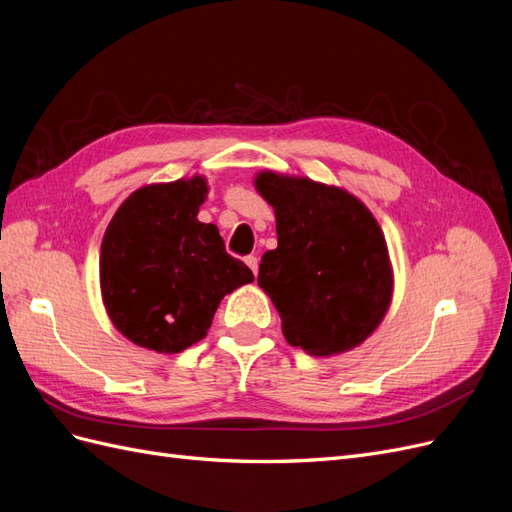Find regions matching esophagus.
I'll use <instances>...</instances> for the list:
<instances>
[{
  "mask_svg": "<svg viewBox=\"0 0 512 512\" xmlns=\"http://www.w3.org/2000/svg\"><path fill=\"white\" fill-rule=\"evenodd\" d=\"M245 265L254 271V275L258 273V258L256 256H245Z\"/></svg>",
  "mask_w": 512,
  "mask_h": 512,
  "instance_id": "obj_1",
  "label": "esophagus"
}]
</instances>
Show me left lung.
Returning <instances> with one entry per match:
<instances>
[{
    "mask_svg": "<svg viewBox=\"0 0 512 512\" xmlns=\"http://www.w3.org/2000/svg\"><path fill=\"white\" fill-rule=\"evenodd\" d=\"M256 188L275 209L277 228L258 286L280 312L288 344L331 356L365 342L393 292L389 250L374 215L346 190L309 179L260 173Z\"/></svg>",
    "mask_w": 512,
    "mask_h": 512,
    "instance_id": "8db88e82",
    "label": "left lung"
}]
</instances>
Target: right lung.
<instances>
[{
  "label": "right lung",
  "instance_id": "add662e5",
  "mask_svg": "<svg viewBox=\"0 0 512 512\" xmlns=\"http://www.w3.org/2000/svg\"><path fill=\"white\" fill-rule=\"evenodd\" d=\"M207 181L156 183L123 200L100 256L106 312L130 342L181 352L203 339L224 294L254 282L218 226L198 222Z\"/></svg>",
  "mask_w": 512,
  "mask_h": 512
}]
</instances>
